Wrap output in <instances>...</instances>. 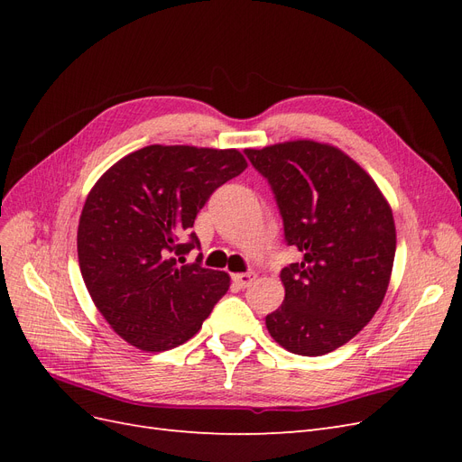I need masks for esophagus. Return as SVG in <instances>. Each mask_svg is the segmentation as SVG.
<instances>
[{
    "instance_id": "34e87169",
    "label": "esophagus",
    "mask_w": 462,
    "mask_h": 462,
    "mask_svg": "<svg viewBox=\"0 0 462 462\" xmlns=\"http://www.w3.org/2000/svg\"><path fill=\"white\" fill-rule=\"evenodd\" d=\"M256 279V273L254 272H243V273H235L233 275V282L239 285L241 289H245V287H248L250 283H253Z\"/></svg>"
}]
</instances>
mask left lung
Returning a JSON list of instances; mask_svg holds the SVG:
<instances>
[{
    "mask_svg": "<svg viewBox=\"0 0 462 462\" xmlns=\"http://www.w3.org/2000/svg\"><path fill=\"white\" fill-rule=\"evenodd\" d=\"M245 153L275 194L287 245L302 253L282 270L285 300L265 328L289 353L328 355L383 302L397 248L393 212L374 179L331 144L289 141Z\"/></svg>",
    "mask_w": 462,
    "mask_h": 462,
    "instance_id": "left-lung-1",
    "label": "left lung"
}]
</instances>
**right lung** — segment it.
I'll return each instance as SVG.
<instances>
[{
  "instance_id": "add662e5",
  "label": "right lung",
  "mask_w": 462,
  "mask_h": 462,
  "mask_svg": "<svg viewBox=\"0 0 462 462\" xmlns=\"http://www.w3.org/2000/svg\"><path fill=\"white\" fill-rule=\"evenodd\" d=\"M239 150L152 144L96 180L82 208L77 250L85 285L119 337L170 351L202 328L229 289L226 272L185 263L209 194L246 170Z\"/></svg>"
}]
</instances>
